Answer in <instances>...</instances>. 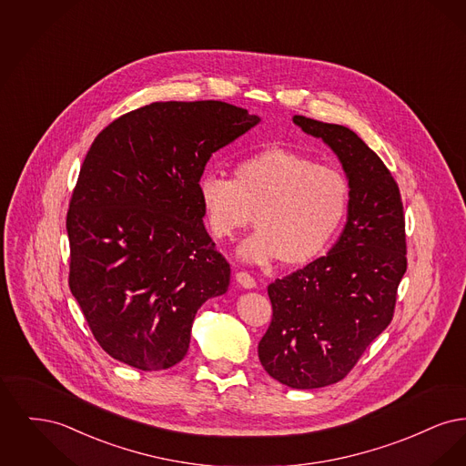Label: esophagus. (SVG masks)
Here are the masks:
<instances>
[{
  "mask_svg": "<svg viewBox=\"0 0 466 466\" xmlns=\"http://www.w3.org/2000/svg\"><path fill=\"white\" fill-rule=\"evenodd\" d=\"M236 279H238V283L243 287V289H255L257 287V281L248 274V272H244V270H239L238 274H236Z\"/></svg>",
  "mask_w": 466,
  "mask_h": 466,
  "instance_id": "esophagus-1",
  "label": "esophagus"
}]
</instances>
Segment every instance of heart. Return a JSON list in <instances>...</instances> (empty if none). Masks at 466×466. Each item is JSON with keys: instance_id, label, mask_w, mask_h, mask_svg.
Returning <instances> with one entry per match:
<instances>
[{"instance_id": "heart-1", "label": "heart", "mask_w": 466, "mask_h": 466, "mask_svg": "<svg viewBox=\"0 0 466 466\" xmlns=\"http://www.w3.org/2000/svg\"><path fill=\"white\" fill-rule=\"evenodd\" d=\"M232 175L204 173L198 192L218 239H232L255 213L258 228L239 248L248 264L281 258L287 266H306L327 251L348 215V177L300 152L264 148L239 158Z\"/></svg>"}]
</instances>
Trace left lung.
<instances>
[{"mask_svg":"<svg viewBox=\"0 0 466 466\" xmlns=\"http://www.w3.org/2000/svg\"><path fill=\"white\" fill-rule=\"evenodd\" d=\"M293 122L332 148L351 185L332 249L267 289L272 319L260 363L281 384L314 390L348 376L391 323L407 270L405 217L395 177L351 129L302 115Z\"/></svg>","mask_w":466,"mask_h":466,"instance_id":"obj_1","label":"left lung"}]
</instances>
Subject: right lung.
Instances as JSON below:
<instances>
[{
  "label": "right lung",
  "mask_w": 466,
  "mask_h": 466,
  "mask_svg": "<svg viewBox=\"0 0 466 466\" xmlns=\"http://www.w3.org/2000/svg\"><path fill=\"white\" fill-rule=\"evenodd\" d=\"M258 122L223 101H166L96 136L67 209V281L111 358L171 369L188 351L200 306L228 289L198 183L209 157Z\"/></svg>",
  "instance_id": "right-lung-1"
}]
</instances>
